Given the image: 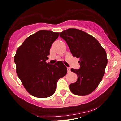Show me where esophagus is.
I'll use <instances>...</instances> for the list:
<instances>
[{
  "mask_svg": "<svg viewBox=\"0 0 121 121\" xmlns=\"http://www.w3.org/2000/svg\"><path fill=\"white\" fill-rule=\"evenodd\" d=\"M67 71L68 73H70L71 71V69H70V67H67Z\"/></svg>",
  "mask_w": 121,
  "mask_h": 121,
  "instance_id": "1",
  "label": "esophagus"
}]
</instances>
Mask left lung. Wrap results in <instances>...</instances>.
Instances as JSON below:
<instances>
[{"instance_id": "8db88e82", "label": "left lung", "mask_w": 121, "mask_h": 121, "mask_svg": "<svg viewBox=\"0 0 121 121\" xmlns=\"http://www.w3.org/2000/svg\"><path fill=\"white\" fill-rule=\"evenodd\" d=\"M66 41L73 57L79 58V69H71L77 80L69 86L73 94L85 96L97 88L101 82L108 63L106 52L93 36L80 29L69 28L60 34Z\"/></svg>"}]
</instances>
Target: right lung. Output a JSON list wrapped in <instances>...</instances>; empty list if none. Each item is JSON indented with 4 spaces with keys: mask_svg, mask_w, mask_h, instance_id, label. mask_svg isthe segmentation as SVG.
<instances>
[{
    "mask_svg": "<svg viewBox=\"0 0 121 121\" xmlns=\"http://www.w3.org/2000/svg\"><path fill=\"white\" fill-rule=\"evenodd\" d=\"M59 34L41 30L28 37L16 51L14 57L16 73L26 90L33 96L44 98L52 96L57 81L67 72L61 61L54 64L45 61Z\"/></svg>",
    "mask_w": 121,
    "mask_h": 121,
    "instance_id": "obj_1",
    "label": "right lung"
}]
</instances>
